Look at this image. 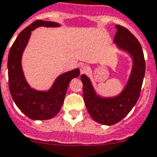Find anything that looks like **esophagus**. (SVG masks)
Masks as SVG:
<instances>
[{
    "label": "esophagus",
    "instance_id": "obj_1",
    "mask_svg": "<svg viewBox=\"0 0 157 157\" xmlns=\"http://www.w3.org/2000/svg\"><path fill=\"white\" fill-rule=\"evenodd\" d=\"M88 69H89V67H88V65H80V73H86L87 71L88 70Z\"/></svg>",
    "mask_w": 157,
    "mask_h": 157
}]
</instances>
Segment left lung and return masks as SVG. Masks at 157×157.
I'll use <instances>...</instances> for the list:
<instances>
[{"instance_id":"1","label":"left lung","mask_w":157,"mask_h":157,"mask_svg":"<svg viewBox=\"0 0 157 157\" xmlns=\"http://www.w3.org/2000/svg\"><path fill=\"white\" fill-rule=\"evenodd\" d=\"M117 32L114 43L119 50L129 54L132 68L123 89L114 96H102L94 88L89 77L80 76L83 83V97L90 116L98 123L111 126L129 114L137 102L145 72V62L140 43L126 28L115 25Z\"/></svg>"}]
</instances>
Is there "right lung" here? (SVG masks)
I'll list each match as a JSON object with an SVG mask.
<instances>
[{
	"label": "right lung",
	"mask_w": 157,
	"mask_h": 157,
	"mask_svg": "<svg viewBox=\"0 0 157 157\" xmlns=\"http://www.w3.org/2000/svg\"><path fill=\"white\" fill-rule=\"evenodd\" d=\"M39 27L59 28L61 24L38 20L20 32L9 54V84L15 103L26 116L33 120H46L54 118L60 111L69 82L80 75V69L76 68L60 74L48 90L41 91L31 88L24 76L22 58L31 31Z\"/></svg>",
	"instance_id": "1"
}]
</instances>
